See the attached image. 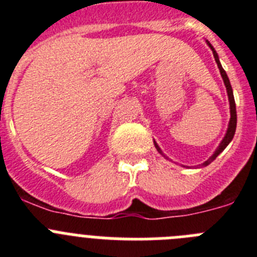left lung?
I'll list each match as a JSON object with an SVG mask.
<instances>
[{
    "label": "left lung",
    "instance_id": "obj_1",
    "mask_svg": "<svg viewBox=\"0 0 257 257\" xmlns=\"http://www.w3.org/2000/svg\"><path fill=\"white\" fill-rule=\"evenodd\" d=\"M206 44H207L208 46H210V49L212 50L213 58H215V61H216L217 67H219L220 74H221V77H222V81H224V85H225V87H226V94H228L229 106H230V119H229L228 130H226L225 135H224V138H222V140H221V142H220L219 147H217V148H216V151L213 152V153H212V156H211L210 158H208L207 161H205V162L202 163V165H203V166H207V165H210L211 162H213V161L216 160V157L219 156V154L221 153V152L224 151V149H225L226 147H228V145H229V143H230L231 140H233V138H234V134H235V128H237V110H235V101H234V95H233V88H231V86H230V81H229V78H228V74H226V72H225V70L222 69V67H221V63H220V60H219V55H217L216 50L213 49V46H212V45L210 44V42H208V41H206ZM153 143H154V147H156V149H157V151H158V153H160V154H162V156L165 157V154H163L162 149H161L160 147H158V144H157L156 142H153Z\"/></svg>",
    "mask_w": 257,
    "mask_h": 257
}]
</instances>
